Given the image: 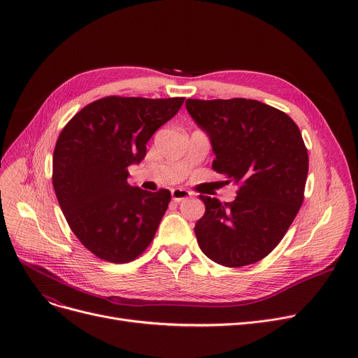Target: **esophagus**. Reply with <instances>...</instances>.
Returning a JSON list of instances; mask_svg holds the SVG:
<instances>
[{"label":"esophagus","mask_w":358,"mask_h":358,"mask_svg":"<svg viewBox=\"0 0 358 358\" xmlns=\"http://www.w3.org/2000/svg\"><path fill=\"white\" fill-rule=\"evenodd\" d=\"M171 196H173V200H174V201H181V200L189 199V197L192 196V193L184 190V189H178V187H177V189H173V190H171Z\"/></svg>","instance_id":"esophagus-1"}]
</instances>
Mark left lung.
Wrapping results in <instances>:
<instances>
[{"label":"left lung","mask_w":358,"mask_h":358,"mask_svg":"<svg viewBox=\"0 0 358 358\" xmlns=\"http://www.w3.org/2000/svg\"><path fill=\"white\" fill-rule=\"evenodd\" d=\"M185 108L210 139L215 171L239 187L231 203L200 196L199 247L222 266L254 264L278 245L303 203L302 134L286 113L257 100L189 99Z\"/></svg>","instance_id":"left-lung-1"}]
</instances>
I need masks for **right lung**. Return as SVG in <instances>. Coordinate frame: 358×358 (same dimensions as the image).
<instances>
[{"mask_svg":"<svg viewBox=\"0 0 358 358\" xmlns=\"http://www.w3.org/2000/svg\"><path fill=\"white\" fill-rule=\"evenodd\" d=\"M182 103L110 96L62 129L53 150L55 194L69 228L96 257L129 262L154 239L171 193L130 185L127 166L145 158L148 141Z\"/></svg>","mask_w":358,"mask_h":358,"instance_id":"obj_1","label":"right lung"}]
</instances>
